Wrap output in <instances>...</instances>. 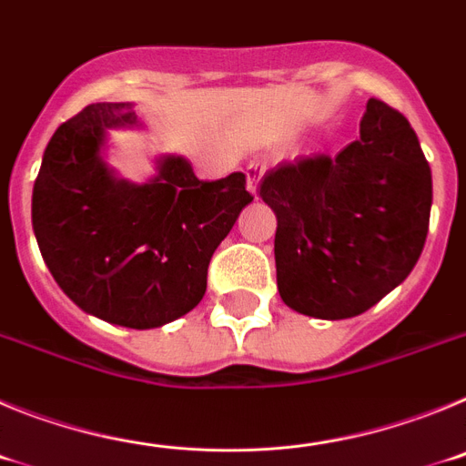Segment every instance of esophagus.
Returning <instances> with one entry per match:
<instances>
[{
    "instance_id": "34e87169",
    "label": "esophagus",
    "mask_w": 466,
    "mask_h": 466,
    "mask_svg": "<svg viewBox=\"0 0 466 466\" xmlns=\"http://www.w3.org/2000/svg\"><path fill=\"white\" fill-rule=\"evenodd\" d=\"M261 177H263L261 163H249V166H247V188H249V193H252V196H257Z\"/></svg>"
}]
</instances>
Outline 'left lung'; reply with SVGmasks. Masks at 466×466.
I'll list each match as a JSON object with an SVG mask.
<instances>
[{
  "mask_svg": "<svg viewBox=\"0 0 466 466\" xmlns=\"http://www.w3.org/2000/svg\"><path fill=\"white\" fill-rule=\"evenodd\" d=\"M278 217V289L291 310L348 319L409 278L427 240L431 170L406 116L369 100L336 158L282 163L261 182Z\"/></svg>",
  "mask_w": 466,
  "mask_h": 466,
  "instance_id": "obj_1",
  "label": "left lung"
}]
</instances>
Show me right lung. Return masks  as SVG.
Wrapping results in <instances>:
<instances>
[{"label":"right lung","mask_w":466,"mask_h":466,"mask_svg":"<svg viewBox=\"0 0 466 466\" xmlns=\"http://www.w3.org/2000/svg\"><path fill=\"white\" fill-rule=\"evenodd\" d=\"M139 126L130 102H97L57 127L32 191V228L81 310L156 329L200 303L214 249L254 198L242 172L200 182L184 156L156 158L149 182L121 179L105 158L109 130Z\"/></svg>","instance_id":"add662e5"}]
</instances>
